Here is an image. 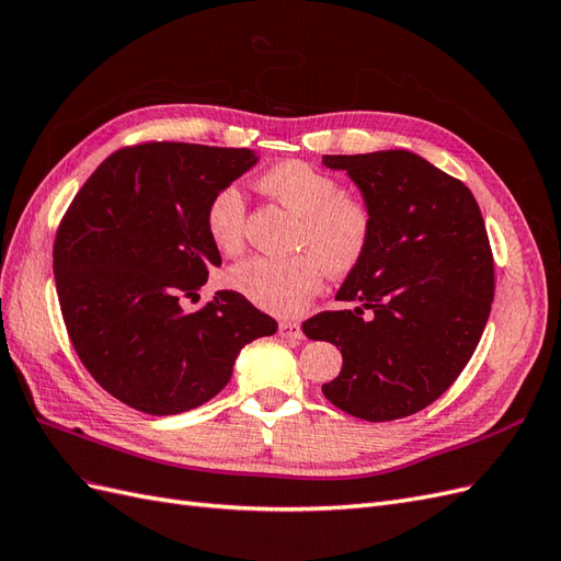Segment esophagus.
<instances>
[{"instance_id": "esophagus-1", "label": "esophagus", "mask_w": 561, "mask_h": 561, "mask_svg": "<svg viewBox=\"0 0 561 561\" xmlns=\"http://www.w3.org/2000/svg\"><path fill=\"white\" fill-rule=\"evenodd\" d=\"M278 332H280V336H285V339H301V336H304V332H301V328H299V322H293V320H283L280 325H278Z\"/></svg>"}]
</instances>
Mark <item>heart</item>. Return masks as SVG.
<instances>
[{
	"label": "heart",
	"mask_w": 561,
	"mask_h": 561,
	"mask_svg": "<svg viewBox=\"0 0 561 561\" xmlns=\"http://www.w3.org/2000/svg\"><path fill=\"white\" fill-rule=\"evenodd\" d=\"M260 186L301 217L297 248L290 257H250L229 271L236 293L274 316H297L322 290L325 268L346 276L358 268L375 241L377 213L358 192L342 190L332 173L309 161H280L260 178ZM245 198L236 184H225L206 208L213 243L236 254L245 245Z\"/></svg>",
	"instance_id": "1"
}]
</instances>
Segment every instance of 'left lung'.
Segmentation results:
<instances>
[{
  "label": "left lung",
  "instance_id": "1",
  "mask_svg": "<svg viewBox=\"0 0 561 561\" xmlns=\"http://www.w3.org/2000/svg\"><path fill=\"white\" fill-rule=\"evenodd\" d=\"M322 163L346 171L377 213L367 257L336 293L355 309L301 325L342 348V371L322 393L365 421L416 414L461 375L489 320L494 254L480 206L461 180L404 149Z\"/></svg>",
  "mask_w": 561,
  "mask_h": 561
}]
</instances>
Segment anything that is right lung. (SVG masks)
Returning <instances> with one entry per match:
<instances>
[{"label":"right lung","mask_w":561,"mask_h":561,"mask_svg":"<svg viewBox=\"0 0 561 561\" xmlns=\"http://www.w3.org/2000/svg\"><path fill=\"white\" fill-rule=\"evenodd\" d=\"M254 163L250 149L124 147L60 219L54 274L67 334L91 377L133 410L171 416L201 407L229 383L245 344L278 330L233 290L182 309L222 264L206 229L208 201Z\"/></svg>","instance_id":"right-lung-1"}]
</instances>
